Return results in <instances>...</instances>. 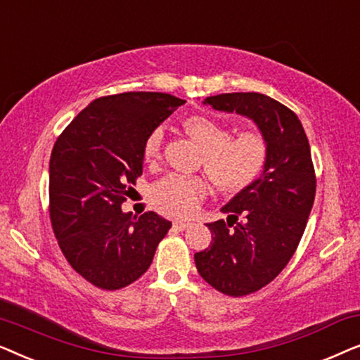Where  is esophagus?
<instances>
[{
    "instance_id": "esophagus-1",
    "label": "esophagus",
    "mask_w": 360,
    "mask_h": 360,
    "mask_svg": "<svg viewBox=\"0 0 360 360\" xmlns=\"http://www.w3.org/2000/svg\"><path fill=\"white\" fill-rule=\"evenodd\" d=\"M190 226H191V223H188V221H175V223H174V228L179 229V231L188 229Z\"/></svg>"
}]
</instances>
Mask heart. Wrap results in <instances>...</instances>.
Here are the masks:
<instances>
[{
  "mask_svg": "<svg viewBox=\"0 0 360 360\" xmlns=\"http://www.w3.org/2000/svg\"><path fill=\"white\" fill-rule=\"evenodd\" d=\"M184 129L203 150V169L224 193H239L259 180L269 160V141L259 129H245L231 136L224 122L203 115H191ZM164 132L155 127L144 141V159L152 162L160 152ZM208 193V185L200 176L169 175L152 186V203L169 216H190Z\"/></svg>",
  "mask_w": 360,
  "mask_h": 360,
  "instance_id": "b5f03b06",
  "label": "heart"
}]
</instances>
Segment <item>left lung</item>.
<instances>
[{"mask_svg": "<svg viewBox=\"0 0 360 360\" xmlns=\"http://www.w3.org/2000/svg\"><path fill=\"white\" fill-rule=\"evenodd\" d=\"M205 105L252 120L269 141L267 165L208 223L211 244L195 254L198 274L218 292L244 297L272 282L293 257L316 193L308 137L298 116L262 93H223Z\"/></svg>", "mask_w": 360, "mask_h": 360, "instance_id": "1", "label": "left lung"}]
</instances>
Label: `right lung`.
Listing matches in <instances>:
<instances>
[{
  "mask_svg": "<svg viewBox=\"0 0 360 360\" xmlns=\"http://www.w3.org/2000/svg\"><path fill=\"white\" fill-rule=\"evenodd\" d=\"M184 103L157 91L96 98L53 144V234L72 269L98 288L120 290L136 282L172 228L154 211L132 218L121 205L142 175L146 137Z\"/></svg>",
  "mask_w": 360,
  "mask_h": 360,
  "instance_id": "obj_1",
  "label": "right lung"
}]
</instances>
